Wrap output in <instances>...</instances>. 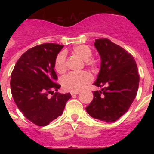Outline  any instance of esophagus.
Masks as SVG:
<instances>
[{
    "label": "esophagus",
    "mask_w": 154,
    "mask_h": 154,
    "mask_svg": "<svg viewBox=\"0 0 154 154\" xmlns=\"http://www.w3.org/2000/svg\"><path fill=\"white\" fill-rule=\"evenodd\" d=\"M79 93V92H71V95L72 96H75V95H78Z\"/></svg>",
    "instance_id": "esophagus-1"
}]
</instances>
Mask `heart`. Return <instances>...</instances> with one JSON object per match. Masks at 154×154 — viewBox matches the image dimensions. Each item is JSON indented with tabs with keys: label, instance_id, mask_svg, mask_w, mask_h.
Listing matches in <instances>:
<instances>
[{
	"label": "heart",
	"instance_id": "1",
	"mask_svg": "<svg viewBox=\"0 0 154 154\" xmlns=\"http://www.w3.org/2000/svg\"><path fill=\"white\" fill-rule=\"evenodd\" d=\"M75 55L85 61L87 65H92L93 62L90 60L92 55V51L89 46L85 45H78L72 49ZM54 67L55 71L59 74H63L66 71L65 65V54L62 51L58 54L55 59ZM92 79L90 73L88 72H82L80 73H69L64 76L62 79V84L65 89L71 92H79Z\"/></svg>",
	"mask_w": 154,
	"mask_h": 154
}]
</instances>
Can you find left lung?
Segmentation results:
<instances>
[{
    "label": "left lung",
    "instance_id": "left-lung-1",
    "mask_svg": "<svg viewBox=\"0 0 154 154\" xmlns=\"http://www.w3.org/2000/svg\"><path fill=\"white\" fill-rule=\"evenodd\" d=\"M94 45L101 64L93 85L102 89L93 92V99L85 110L94 119L112 123L127 112L136 98L138 69L131 54L109 39H96Z\"/></svg>",
    "mask_w": 154,
    "mask_h": 154
}]
</instances>
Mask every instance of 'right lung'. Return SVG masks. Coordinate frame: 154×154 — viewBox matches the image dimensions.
Masks as SVG:
<instances>
[{
	"mask_svg": "<svg viewBox=\"0 0 154 154\" xmlns=\"http://www.w3.org/2000/svg\"><path fill=\"white\" fill-rule=\"evenodd\" d=\"M64 45H39L28 49L17 60L11 75V90L19 110L37 126L49 124L63 112L70 93L57 92L55 59ZM57 92L53 95L51 92ZM51 93V97L47 95Z\"/></svg>",
	"mask_w": 154,
	"mask_h": 154,
	"instance_id": "obj_1",
	"label": "right lung"
}]
</instances>
